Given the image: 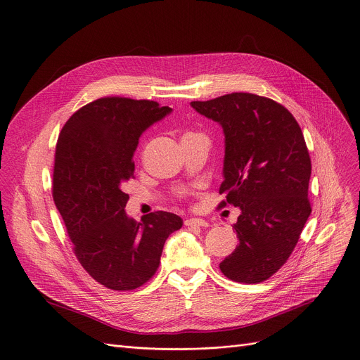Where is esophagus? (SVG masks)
<instances>
[{"label":"esophagus","instance_id":"obj_1","mask_svg":"<svg viewBox=\"0 0 360 360\" xmlns=\"http://www.w3.org/2000/svg\"><path fill=\"white\" fill-rule=\"evenodd\" d=\"M185 226L186 227H207L209 223L203 219H196V217H191L185 220Z\"/></svg>","mask_w":360,"mask_h":360}]
</instances>
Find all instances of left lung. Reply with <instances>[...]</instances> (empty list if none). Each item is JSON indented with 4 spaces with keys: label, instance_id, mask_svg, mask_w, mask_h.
<instances>
[{
    "label": "left lung",
    "instance_id": "8db88e82",
    "mask_svg": "<svg viewBox=\"0 0 360 360\" xmlns=\"http://www.w3.org/2000/svg\"><path fill=\"white\" fill-rule=\"evenodd\" d=\"M191 105L224 133L219 207L242 213L233 224L238 246L220 264L236 283L257 284L288 260L311 214V158L294 115L253 93H230Z\"/></svg>",
    "mask_w": 360,
    "mask_h": 360
}]
</instances>
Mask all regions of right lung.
<instances>
[{
  "instance_id": "add662e5",
  "label": "right lung",
  "mask_w": 360,
  "mask_h": 360,
  "mask_svg": "<svg viewBox=\"0 0 360 360\" xmlns=\"http://www.w3.org/2000/svg\"><path fill=\"white\" fill-rule=\"evenodd\" d=\"M171 112L153 100L101 97L79 108L63 126L55 151L52 195L73 253L101 285L131 291L153 278L165 240L182 227L169 212L136 221L126 214L124 181L134 176L140 136Z\"/></svg>"
}]
</instances>
